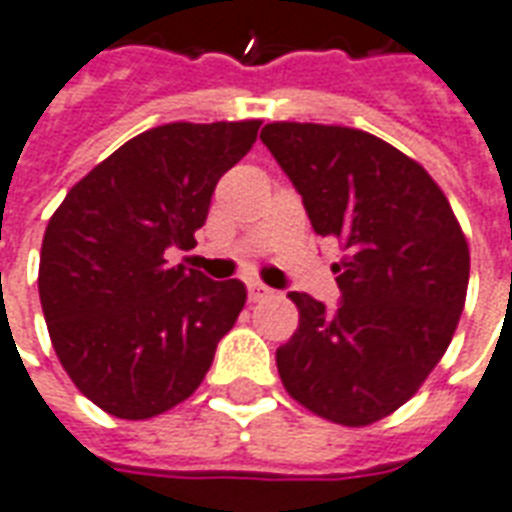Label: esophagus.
<instances>
[{"mask_svg": "<svg viewBox=\"0 0 512 512\" xmlns=\"http://www.w3.org/2000/svg\"><path fill=\"white\" fill-rule=\"evenodd\" d=\"M246 290H249V301H263V298H271V293H274V290L263 285V282H249Z\"/></svg>", "mask_w": 512, "mask_h": 512, "instance_id": "1", "label": "esophagus"}]
</instances>
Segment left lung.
Here are the masks:
<instances>
[{"label":"left lung","instance_id":"8db88e82","mask_svg":"<svg viewBox=\"0 0 512 512\" xmlns=\"http://www.w3.org/2000/svg\"><path fill=\"white\" fill-rule=\"evenodd\" d=\"M317 236H336L339 304L290 293L301 312L276 350L287 393L342 426L399 410L448 350L469 285V249L426 170L369 132L274 121L260 132Z\"/></svg>","mask_w":512,"mask_h":512}]
</instances>
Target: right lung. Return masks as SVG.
Returning <instances> with one entry per match:
<instances>
[{"instance_id":"1","label":"right lung","mask_w":512,"mask_h":512,"mask_svg":"<svg viewBox=\"0 0 512 512\" xmlns=\"http://www.w3.org/2000/svg\"><path fill=\"white\" fill-rule=\"evenodd\" d=\"M260 121H173L127 140L75 184L45 227L40 304L78 391L124 420L195 393L246 304L238 279L170 266L192 249L217 181Z\"/></svg>"}]
</instances>
